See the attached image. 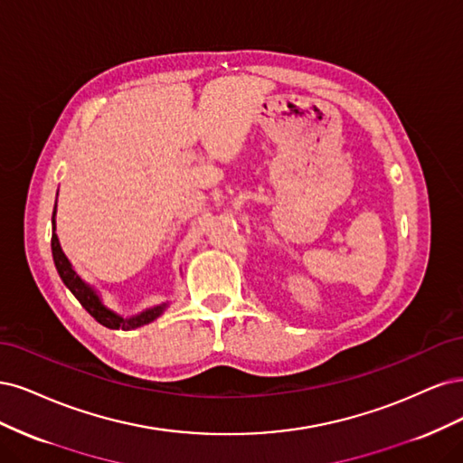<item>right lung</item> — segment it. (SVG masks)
Wrapping results in <instances>:
<instances>
[{"label": "right lung", "instance_id": "1", "mask_svg": "<svg viewBox=\"0 0 463 463\" xmlns=\"http://www.w3.org/2000/svg\"><path fill=\"white\" fill-rule=\"evenodd\" d=\"M55 210H57V200H55ZM55 210H53V217H52V253H53V263H55V269L61 277L63 285L72 292V296L77 298L80 302V306L90 313V316L103 326H108V329H123V331H132V329H138V326H144L147 323L156 321L159 316H163V311L169 307V302H161L157 306L152 307H146L137 316H130L125 317L121 313H117L115 309L108 307L103 304L99 292L92 287L88 285V282L74 271V267L71 265L69 258L65 256V251L61 250V244H59V238L55 234Z\"/></svg>", "mask_w": 463, "mask_h": 463}]
</instances>
